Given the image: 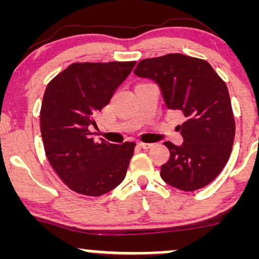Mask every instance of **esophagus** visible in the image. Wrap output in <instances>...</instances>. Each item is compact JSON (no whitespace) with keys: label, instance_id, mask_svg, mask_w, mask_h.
Wrapping results in <instances>:
<instances>
[{"label":"esophagus","instance_id":"esophagus-1","mask_svg":"<svg viewBox=\"0 0 259 259\" xmlns=\"http://www.w3.org/2000/svg\"><path fill=\"white\" fill-rule=\"evenodd\" d=\"M138 145H139V147L144 148V150H148V148L153 147V145H152V144H145V142H139Z\"/></svg>","mask_w":259,"mask_h":259}]
</instances>
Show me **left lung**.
I'll use <instances>...</instances> for the list:
<instances>
[{
	"instance_id": "8db88e82",
	"label": "left lung",
	"mask_w": 259,
	"mask_h": 259,
	"mask_svg": "<svg viewBox=\"0 0 259 259\" xmlns=\"http://www.w3.org/2000/svg\"><path fill=\"white\" fill-rule=\"evenodd\" d=\"M158 84L168 109L181 111L184 142H164L170 157L160 178L183 191H195L218 177L230 157L235 120L225 82L208 62L181 53L142 59L134 70Z\"/></svg>"
}]
</instances>
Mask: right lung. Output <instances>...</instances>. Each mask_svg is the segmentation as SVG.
Wrapping results in <instances>:
<instances>
[{
  "label": "right lung",
  "mask_w": 259,
  "mask_h": 259,
  "mask_svg": "<svg viewBox=\"0 0 259 259\" xmlns=\"http://www.w3.org/2000/svg\"><path fill=\"white\" fill-rule=\"evenodd\" d=\"M135 63H73L45 90L40 112L45 152L62 181L78 194L102 196L125 178L135 142H95L90 126Z\"/></svg>",
  "instance_id": "obj_1"
}]
</instances>
